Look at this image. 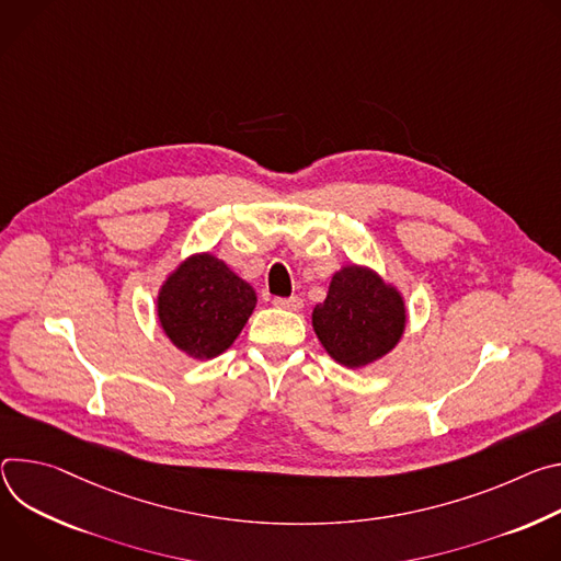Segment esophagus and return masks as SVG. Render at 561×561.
<instances>
[{
    "instance_id": "obj_1",
    "label": "esophagus",
    "mask_w": 561,
    "mask_h": 561,
    "mask_svg": "<svg viewBox=\"0 0 561 561\" xmlns=\"http://www.w3.org/2000/svg\"><path fill=\"white\" fill-rule=\"evenodd\" d=\"M272 305L274 307H280V309H289V312H298V309H302V298L300 296H289V298H272Z\"/></svg>"
}]
</instances>
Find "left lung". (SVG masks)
<instances>
[{
	"mask_svg": "<svg viewBox=\"0 0 561 561\" xmlns=\"http://www.w3.org/2000/svg\"><path fill=\"white\" fill-rule=\"evenodd\" d=\"M405 300L375 270L341 267L312 312L325 352L345 367H365L397 347L405 332Z\"/></svg>",
	"mask_w": 561,
	"mask_h": 561,
	"instance_id": "left-lung-1",
	"label": "left lung"
}]
</instances>
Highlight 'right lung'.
Wrapping results in <instances>:
<instances>
[{
	"label": "right lung",
	"instance_id": "right-lung-1",
	"mask_svg": "<svg viewBox=\"0 0 561 561\" xmlns=\"http://www.w3.org/2000/svg\"><path fill=\"white\" fill-rule=\"evenodd\" d=\"M254 307V287L214 254L182 261L158 291V321L167 339L201 360L231 347Z\"/></svg>",
	"mask_w": 561,
	"mask_h": 561
}]
</instances>
